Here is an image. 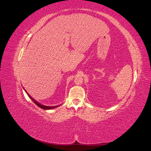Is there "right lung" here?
I'll list each match as a JSON object with an SVG mask.
<instances>
[{
    "mask_svg": "<svg viewBox=\"0 0 151 151\" xmlns=\"http://www.w3.org/2000/svg\"><path fill=\"white\" fill-rule=\"evenodd\" d=\"M24 91H25V89H24ZM26 93H27V92L26 91ZM28 94V93H27ZM28 96L30 98V99L32 100V101H33L36 105H37L38 106H39L40 108H42V109H53V108H57V107H58V106H45V105H43V104H40V103H38V101H36V100H35L33 98H32L31 96L29 95V94H28Z\"/></svg>",
    "mask_w": 151,
    "mask_h": 151,
    "instance_id": "1",
    "label": "right lung"
}]
</instances>
